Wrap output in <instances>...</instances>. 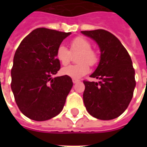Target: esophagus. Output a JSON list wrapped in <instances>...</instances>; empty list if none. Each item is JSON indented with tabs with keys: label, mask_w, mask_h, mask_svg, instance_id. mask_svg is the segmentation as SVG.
Listing matches in <instances>:
<instances>
[{
	"label": "esophagus",
	"mask_w": 147,
	"mask_h": 147,
	"mask_svg": "<svg viewBox=\"0 0 147 147\" xmlns=\"http://www.w3.org/2000/svg\"><path fill=\"white\" fill-rule=\"evenodd\" d=\"M72 82H73V83H77L80 82V80H76V79H72Z\"/></svg>",
	"instance_id": "34e87169"
}]
</instances>
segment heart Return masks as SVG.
<instances>
[{
    "mask_svg": "<svg viewBox=\"0 0 147 147\" xmlns=\"http://www.w3.org/2000/svg\"><path fill=\"white\" fill-rule=\"evenodd\" d=\"M70 50L64 45L58 46L56 52V57L63 65L70 62L71 53H80L78 57L80 64L76 65H68L62 68L61 72L72 79H80L90 71V65H94L98 58L94 51L91 49V44L89 41L82 37H77L70 42Z\"/></svg>",
    "mask_w": 147,
    "mask_h": 147,
    "instance_id": "1",
    "label": "heart"
}]
</instances>
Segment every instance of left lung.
<instances>
[{
	"instance_id": "8db88e82",
	"label": "left lung",
	"mask_w": 147,
	"mask_h": 147,
	"mask_svg": "<svg viewBox=\"0 0 147 147\" xmlns=\"http://www.w3.org/2000/svg\"><path fill=\"white\" fill-rule=\"evenodd\" d=\"M100 49V61L90 77L98 83L83 81V102L92 117L103 120L117 118L126 110L136 87L132 61L120 40L107 30H84Z\"/></svg>"
}]
</instances>
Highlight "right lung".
<instances>
[{"label": "right lung", "instance_id": "right-lung-1", "mask_svg": "<svg viewBox=\"0 0 147 147\" xmlns=\"http://www.w3.org/2000/svg\"><path fill=\"white\" fill-rule=\"evenodd\" d=\"M71 32L38 28L21 42L11 71V88L22 113L44 121L57 116L73 86L71 77L53 78L61 68L58 46Z\"/></svg>", "mask_w": 147, "mask_h": 147}]
</instances>
